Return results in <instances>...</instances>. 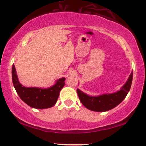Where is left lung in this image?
<instances>
[{
    "label": "left lung",
    "instance_id": "8db88e82",
    "mask_svg": "<svg viewBox=\"0 0 146 146\" xmlns=\"http://www.w3.org/2000/svg\"><path fill=\"white\" fill-rule=\"evenodd\" d=\"M133 72L129 75L127 80L119 91L110 94H104L98 96H90L77 89L78 97L82 105L88 110L94 111H107L114 108L123 101L127 95L132 85Z\"/></svg>",
    "mask_w": 146,
    "mask_h": 146
}]
</instances>
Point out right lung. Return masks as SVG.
<instances>
[{
	"instance_id": "add662e5",
	"label": "right lung",
	"mask_w": 146,
	"mask_h": 146,
	"mask_svg": "<svg viewBox=\"0 0 146 146\" xmlns=\"http://www.w3.org/2000/svg\"><path fill=\"white\" fill-rule=\"evenodd\" d=\"M12 82L17 93L23 101L35 109H47L55 105L60 91L65 84V78L57 80L53 85L48 88L27 87L22 85L19 80L15 66L12 68Z\"/></svg>"
}]
</instances>
